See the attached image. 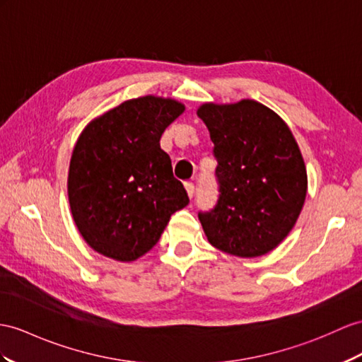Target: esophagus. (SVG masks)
Here are the masks:
<instances>
[{"mask_svg": "<svg viewBox=\"0 0 362 362\" xmlns=\"http://www.w3.org/2000/svg\"><path fill=\"white\" fill-rule=\"evenodd\" d=\"M184 186H186V190H187L190 198L195 197V184H193V182H186V184H184Z\"/></svg>", "mask_w": 362, "mask_h": 362, "instance_id": "esophagus-1", "label": "esophagus"}]
</instances>
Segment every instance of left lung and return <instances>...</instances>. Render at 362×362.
<instances>
[{
	"mask_svg": "<svg viewBox=\"0 0 362 362\" xmlns=\"http://www.w3.org/2000/svg\"><path fill=\"white\" fill-rule=\"evenodd\" d=\"M216 158L218 201L198 218L216 249L243 258L273 250L292 230L307 192L299 147L275 112L257 101L204 104Z\"/></svg>",
	"mask_w": 362,
	"mask_h": 362,
	"instance_id": "obj_1",
	"label": "left lung"
}]
</instances>
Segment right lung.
Wrapping results in <instances>:
<instances>
[{
	"mask_svg": "<svg viewBox=\"0 0 362 362\" xmlns=\"http://www.w3.org/2000/svg\"><path fill=\"white\" fill-rule=\"evenodd\" d=\"M184 112L173 100H129L92 121L69 169L74 221L93 250L134 261L151 250L172 214L189 204L160 139Z\"/></svg>",
	"mask_w": 362,
	"mask_h": 362,
	"instance_id": "1",
	"label": "right lung"
}]
</instances>
